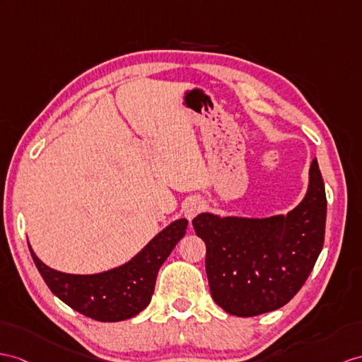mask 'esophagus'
I'll use <instances>...</instances> for the list:
<instances>
[{"label":"esophagus","mask_w":362,"mask_h":362,"mask_svg":"<svg viewBox=\"0 0 362 362\" xmlns=\"http://www.w3.org/2000/svg\"><path fill=\"white\" fill-rule=\"evenodd\" d=\"M201 210H202L201 202L197 201V199H192V201L187 202V206L184 207V216H186L189 221H192V219L195 218Z\"/></svg>","instance_id":"1"}]
</instances>
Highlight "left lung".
<instances>
[{
	"mask_svg": "<svg viewBox=\"0 0 362 362\" xmlns=\"http://www.w3.org/2000/svg\"><path fill=\"white\" fill-rule=\"evenodd\" d=\"M325 215L324 181L313 160L307 195L286 216L221 219L201 214L193 218V228L206 243V272L215 303L243 318L286 305L320 257Z\"/></svg>",
	"mask_w": 362,
	"mask_h": 362,
	"instance_id": "8db88e82",
	"label": "left lung"
}]
</instances>
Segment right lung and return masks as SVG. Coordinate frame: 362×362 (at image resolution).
<instances>
[{
	"instance_id": "right-lung-1",
	"label": "right lung",
	"mask_w": 362,
	"mask_h": 362,
	"mask_svg": "<svg viewBox=\"0 0 362 362\" xmlns=\"http://www.w3.org/2000/svg\"><path fill=\"white\" fill-rule=\"evenodd\" d=\"M187 219H178L156 235L124 266L98 275H69L42 264L30 249L47 287L74 310L95 321L117 322L138 315L151 303L158 270L186 235Z\"/></svg>"
}]
</instances>
